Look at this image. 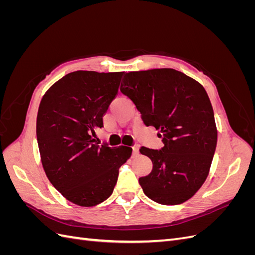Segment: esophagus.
I'll return each mask as SVG.
<instances>
[{"mask_svg":"<svg viewBox=\"0 0 255 255\" xmlns=\"http://www.w3.org/2000/svg\"><path fill=\"white\" fill-rule=\"evenodd\" d=\"M139 154V146L134 145L133 146V156H137Z\"/></svg>","mask_w":255,"mask_h":255,"instance_id":"esophagus-1","label":"esophagus"}]
</instances>
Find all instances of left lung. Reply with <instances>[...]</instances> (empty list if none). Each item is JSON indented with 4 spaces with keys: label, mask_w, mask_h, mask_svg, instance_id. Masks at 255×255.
Returning <instances> with one entry per match:
<instances>
[{
    "label": "left lung",
    "mask_w": 255,
    "mask_h": 255,
    "mask_svg": "<svg viewBox=\"0 0 255 255\" xmlns=\"http://www.w3.org/2000/svg\"><path fill=\"white\" fill-rule=\"evenodd\" d=\"M123 79L120 91L164 142L159 150H139L153 163L151 173L139 179L144 195L163 205L187 201L206 180L217 145L210 98L197 81L174 69L128 72Z\"/></svg>",
    "instance_id": "obj_1"
}]
</instances>
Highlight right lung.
Wrapping results in <instances>:
<instances>
[{"label": "right lung", "instance_id": "obj_1", "mask_svg": "<svg viewBox=\"0 0 255 255\" xmlns=\"http://www.w3.org/2000/svg\"><path fill=\"white\" fill-rule=\"evenodd\" d=\"M125 72L74 71L45 92L36 134L48 179L67 200L95 206L113 194L132 148L96 142L95 129L118 94Z\"/></svg>", "mask_w": 255, "mask_h": 255}]
</instances>
